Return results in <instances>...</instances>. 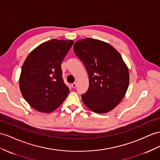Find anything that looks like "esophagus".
I'll use <instances>...</instances> for the list:
<instances>
[{
  "mask_svg": "<svg viewBox=\"0 0 160 160\" xmlns=\"http://www.w3.org/2000/svg\"><path fill=\"white\" fill-rule=\"evenodd\" d=\"M76 84H77V83H76V82H73V84H72V87L73 88H76Z\"/></svg>",
  "mask_w": 160,
  "mask_h": 160,
  "instance_id": "obj_1",
  "label": "esophagus"
}]
</instances>
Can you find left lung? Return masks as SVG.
Listing matches in <instances>:
<instances>
[{
    "label": "left lung",
    "instance_id": "obj_1",
    "mask_svg": "<svg viewBox=\"0 0 160 160\" xmlns=\"http://www.w3.org/2000/svg\"><path fill=\"white\" fill-rule=\"evenodd\" d=\"M73 51L88 74L83 103L93 112H110L122 101L129 84L128 68L122 56L109 43L91 38L76 41Z\"/></svg>",
    "mask_w": 160,
    "mask_h": 160
}]
</instances>
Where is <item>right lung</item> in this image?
<instances>
[{
    "label": "right lung",
    "mask_w": 160,
    "mask_h": 160,
    "mask_svg": "<svg viewBox=\"0 0 160 160\" xmlns=\"http://www.w3.org/2000/svg\"><path fill=\"white\" fill-rule=\"evenodd\" d=\"M73 44L72 40L47 41L34 48L24 61L19 88L24 99L36 111L51 113L68 95L61 64Z\"/></svg>",
    "instance_id": "add662e5"
}]
</instances>
